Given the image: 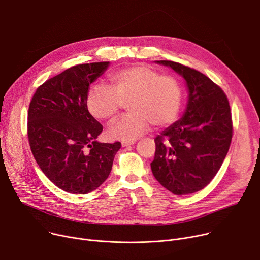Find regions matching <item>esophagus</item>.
Instances as JSON below:
<instances>
[{"label":"esophagus","mask_w":260,"mask_h":260,"mask_svg":"<svg viewBox=\"0 0 260 260\" xmlns=\"http://www.w3.org/2000/svg\"><path fill=\"white\" fill-rule=\"evenodd\" d=\"M134 144H135V141H133V142H127V141L121 142L122 147H127V146H131V145H134Z\"/></svg>","instance_id":"34e87169"}]
</instances>
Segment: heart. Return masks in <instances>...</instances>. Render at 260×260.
I'll return each mask as SVG.
<instances>
[{
    "instance_id": "obj_1",
    "label": "heart",
    "mask_w": 260,
    "mask_h": 260,
    "mask_svg": "<svg viewBox=\"0 0 260 260\" xmlns=\"http://www.w3.org/2000/svg\"><path fill=\"white\" fill-rule=\"evenodd\" d=\"M110 87L92 85L86 98L89 113L102 121L114 119L122 103L128 102L131 114L108 128L110 139L133 142L143 136L151 123L164 127L173 123L179 114L180 83L173 76L160 75L146 64L138 63L113 73Z\"/></svg>"
}]
</instances>
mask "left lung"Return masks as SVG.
I'll return each instance as SVG.
<instances>
[{
  "mask_svg": "<svg viewBox=\"0 0 260 260\" xmlns=\"http://www.w3.org/2000/svg\"><path fill=\"white\" fill-rule=\"evenodd\" d=\"M155 62L183 77L188 99L183 116L155 138L151 170L172 193H194L212 181L229 152L233 137L230 103L203 73L171 60Z\"/></svg>",
  "mask_w": 260,
  "mask_h": 260,
  "instance_id": "left-lung-1",
  "label": "left lung"
}]
</instances>
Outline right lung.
<instances>
[{
	"label": "right lung",
	"mask_w": 260,
	"mask_h": 260,
	"mask_svg": "<svg viewBox=\"0 0 260 260\" xmlns=\"http://www.w3.org/2000/svg\"><path fill=\"white\" fill-rule=\"evenodd\" d=\"M110 62L74 66L36 90L28 108L31 153L45 176L73 194L95 190L109 177L121 144L101 143L103 126L88 112L89 86Z\"/></svg>",
	"instance_id": "1"
}]
</instances>
